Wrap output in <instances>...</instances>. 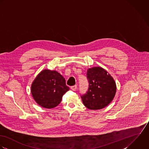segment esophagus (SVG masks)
<instances>
[{
    "label": "esophagus",
    "instance_id": "esophagus-1",
    "mask_svg": "<svg viewBox=\"0 0 149 149\" xmlns=\"http://www.w3.org/2000/svg\"><path fill=\"white\" fill-rule=\"evenodd\" d=\"M71 89L73 91H76L77 89V85H74V86H72L71 87Z\"/></svg>",
    "mask_w": 149,
    "mask_h": 149
}]
</instances>
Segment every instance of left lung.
<instances>
[{"mask_svg": "<svg viewBox=\"0 0 149 149\" xmlns=\"http://www.w3.org/2000/svg\"><path fill=\"white\" fill-rule=\"evenodd\" d=\"M89 88L81 98L84 105L91 110L101 109L113 100L116 91L113 78L100 67L89 68L87 71Z\"/></svg>", "mask_w": 149, "mask_h": 149, "instance_id": "left-lung-1", "label": "left lung"}]
</instances>
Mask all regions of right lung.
I'll return each mask as SVG.
<instances>
[{
    "mask_svg": "<svg viewBox=\"0 0 149 149\" xmlns=\"http://www.w3.org/2000/svg\"><path fill=\"white\" fill-rule=\"evenodd\" d=\"M69 89L63 77L58 72L49 70L42 71L31 86V94L36 102L48 109L58 106L64 94Z\"/></svg>",
    "mask_w": 149,
    "mask_h": 149,
    "instance_id": "add662e5",
    "label": "right lung"
}]
</instances>
